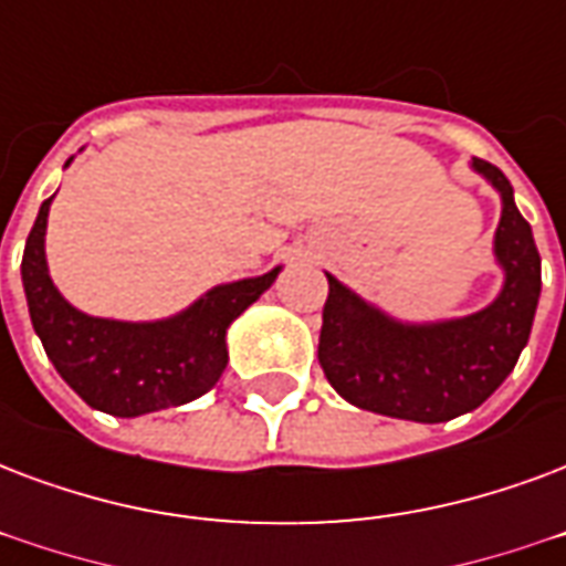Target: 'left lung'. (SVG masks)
I'll return each mask as SVG.
<instances>
[{
  "label": "left lung",
  "instance_id": "8db88e82",
  "mask_svg": "<svg viewBox=\"0 0 566 566\" xmlns=\"http://www.w3.org/2000/svg\"><path fill=\"white\" fill-rule=\"evenodd\" d=\"M472 171L502 198L493 254L504 282L486 308L451 321H398L326 273L329 300L317 356L329 386L353 407L421 424L451 421L481 407L528 344L541 300L532 226L493 163L474 157Z\"/></svg>",
  "mask_w": 566,
  "mask_h": 566
}]
</instances>
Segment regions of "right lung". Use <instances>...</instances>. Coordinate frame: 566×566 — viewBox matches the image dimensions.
Listing matches in <instances>:
<instances>
[{"label":"right lung","instance_id":"right-lung-1","mask_svg":"<svg viewBox=\"0 0 566 566\" xmlns=\"http://www.w3.org/2000/svg\"><path fill=\"white\" fill-rule=\"evenodd\" d=\"M53 198L38 210L20 273L34 332L64 382L88 407L118 418L184 407L207 395L228 365V326L270 291L282 266L216 284L189 308L163 321L92 317L64 300L50 279L43 237Z\"/></svg>","mask_w":566,"mask_h":566}]
</instances>
